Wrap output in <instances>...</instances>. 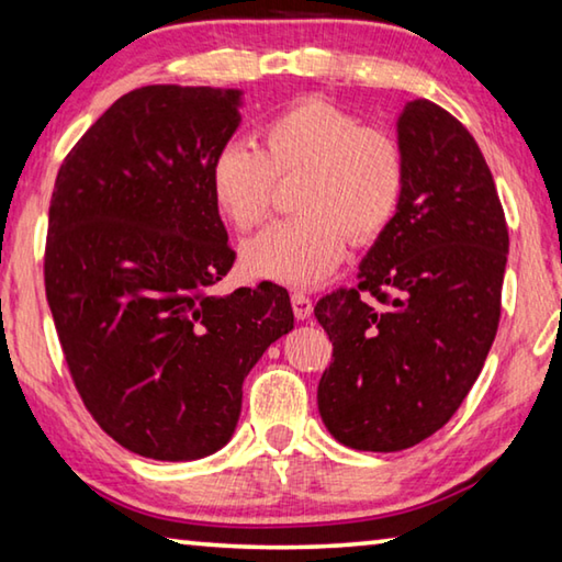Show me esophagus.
Listing matches in <instances>:
<instances>
[{"label": "esophagus", "instance_id": "1", "mask_svg": "<svg viewBox=\"0 0 562 562\" xmlns=\"http://www.w3.org/2000/svg\"><path fill=\"white\" fill-rule=\"evenodd\" d=\"M290 302H292V313H295L297 319H307L313 315V300H310L305 292H292Z\"/></svg>", "mask_w": 562, "mask_h": 562}]
</instances>
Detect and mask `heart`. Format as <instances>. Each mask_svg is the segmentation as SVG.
I'll return each mask as SVG.
<instances>
[{
    "label": "heart",
    "instance_id": "b5f03b06",
    "mask_svg": "<svg viewBox=\"0 0 562 562\" xmlns=\"http://www.w3.org/2000/svg\"><path fill=\"white\" fill-rule=\"evenodd\" d=\"M280 180L300 177L295 210L245 247L252 274L315 284L350 245L380 237L395 220L407 184L403 145L385 130L362 127L342 106L305 97L262 127V149L227 142L210 165L212 198L237 233L270 220Z\"/></svg>",
    "mask_w": 562,
    "mask_h": 562
}]
</instances>
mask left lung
<instances>
[{
    "label": "left lung",
    "instance_id": "8db88e82",
    "mask_svg": "<svg viewBox=\"0 0 562 562\" xmlns=\"http://www.w3.org/2000/svg\"><path fill=\"white\" fill-rule=\"evenodd\" d=\"M407 184L360 265L358 288L317 302L333 342L317 407L337 442L395 452L456 415L501 323L507 225L473 135L430 100L405 104Z\"/></svg>",
    "mask_w": 562,
    "mask_h": 562
}]
</instances>
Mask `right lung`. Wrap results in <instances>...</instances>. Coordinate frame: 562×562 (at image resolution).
<instances>
[{
    "instance_id": "obj_1",
    "label": "right lung",
    "mask_w": 562,
    "mask_h": 562,
    "mask_svg": "<svg viewBox=\"0 0 562 562\" xmlns=\"http://www.w3.org/2000/svg\"><path fill=\"white\" fill-rule=\"evenodd\" d=\"M237 104V89H132L69 149L52 192L44 290L69 375L97 425L142 458L220 450L247 372L295 323L280 284L215 290L235 249L210 165Z\"/></svg>"
}]
</instances>
